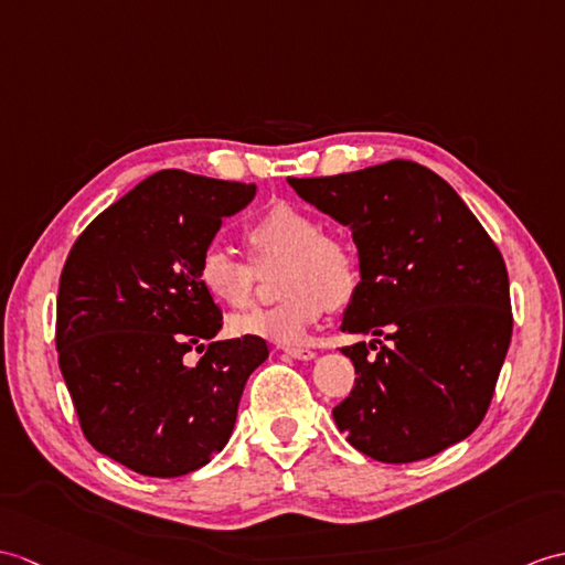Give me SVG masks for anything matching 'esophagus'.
Listing matches in <instances>:
<instances>
[{"label":"esophagus","mask_w":565,"mask_h":565,"mask_svg":"<svg viewBox=\"0 0 565 565\" xmlns=\"http://www.w3.org/2000/svg\"><path fill=\"white\" fill-rule=\"evenodd\" d=\"M284 353H288V356L298 359V361L315 359V351L312 349H303V347H284Z\"/></svg>","instance_id":"1"}]
</instances>
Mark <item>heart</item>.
<instances>
[{"label": "heart", "mask_w": 565, "mask_h": 565, "mask_svg": "<svg viewBox=\"0 0 565 565\" xmlns=\"http://www.w3.org/2000/svg\"><path fill=\"white\" fill-rule=\"evenodd\" d=\"M245 243L255 265L228 250L209 247L202 255L196 277L216 303L243 308L250 303L259 271L279 267L277 306L253 308L233 315V337H257L274 344H300L327 306L342 308L356 294L359 262L351 247L306 209L288 202L267 206L245 228Z\"/></svg>", "instance_id": "obj_1"}]
</instances>
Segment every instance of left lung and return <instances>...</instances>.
I'll return each instance as SVG.
<instances>
[{
  "label": "left lung",
  "mask_w": 565,
  "mask_h": 565,
  "mask_svg": "<svg viewBox=\"0 0 565 565\" xmlns=\"http://www.w3.org/2000/svg\"><path fill=\"white\" fill-rule=\"evenodd\" d=\"M351 228L361 281L342 330L390 339L342 353L353 390L332 416L377 462H418L465 440L493 397L513 334L505 262L448 182L414 161L332 178H288ZM375 344H371L373 349Z\"/></svg>",
  "instance_id": "8db88e82"
}]
</instances>
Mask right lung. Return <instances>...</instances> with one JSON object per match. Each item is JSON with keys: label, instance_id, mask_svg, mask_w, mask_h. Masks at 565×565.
Wrapping results in <instances>:
<instances>
[{"label": "right lung", "instance_id": "1", "mask_svg": "<svg viewBox=\"0 0 565 565\" xmlns=\"http://www.w3.org/2000/svg\"><path fill=\"white\" fill-rule=\"evenodd\" d=\"M245 182L161 170L88 223L57 294L60 371L86 440L143 477H182L228 443L265 339L212 342L221 310L196 267ZM202 341H209L204 350ZM192 348L205 351L184 365Z\"/></svg>", "mask_w": 565, "mask_h": 565}]
</instances>
